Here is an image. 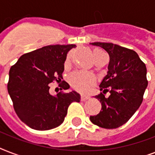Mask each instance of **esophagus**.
Here are the masks:
<instances>
[{
  "label": "esophagus",
  "mask_w": 155,
  "mask_h": 155,
  "mask_svg": "<svg viewBox=\"0 0 155 155\" xmlns=\"http://www.w3.org/2000/svg\"><path fill=\"white\" fill-rule=\"evenodd\" d=\"M89 99V97L88 96H84V95H82L81 96V101H87V100Z\"/></svg>",
  "instance_id": "34e87169"
}]
</instances>
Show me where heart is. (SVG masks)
<instances>
[{
	"instance_id": "heart-1",
	"label": "heart",
	"mask_w": 155,
	"mask_h": 155,
	"mask_svg": "<svg viewBox=\"0 0 155 155\" xmlns=\"http://www.w3.org/2000/svg\"><path fill=\"white\" fill-rule=\"evenodd\" d=\"M102 53L104 52L101 50H94L93 51L94 59ZM71 82L73 86L80 92H87L90 87L95 84L96 79L94 75L91 73L80 71V72L74 73L71 76Z\"/></svg>"
}]
</instances>
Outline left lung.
Masks as SVG:
<instances>
[{
    "label": "left lung",
    "instance_id": "obj_1",
    "mask_svg": "<svg viewBox=\"0 0 155 155\" xmlns=\"http://www.w3.org/2000/svg\"><path fill=\"white\" fill-rule=\"evenodd\" d=\"M109 55L107 75L100 87L103 91L95 98L101 103V110L90 116L94 125L104 129H116L130 120L138 109L148 85L147 67L134 51L108 42H92ZM106 91L110 92L108 97Z\"/></svg>",
    "mask_w": 155,
    "mask_h": 155
}]
</instances>
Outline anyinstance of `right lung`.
<instances>
[{"label": "right lung", "mask_w": 155, "mask_h": 155, "mask_svg": "<svg viewBox=\"0 0 155 155\" xmlns=\"http://www.w3.org/2000/svg\"><path fill=\"white\" fill-rule=\"evenodd\" d=\"M75 45H51L24 54L11 67L8 73V92L20 120L31 129L49 130L64 120L68 106L80 102L75 91L68 93H50L49 84L63 80L67 54ZM68 89L63 81L60 85Z\"/></svg>", "instance_id": "obj_1"}]
</instances>
